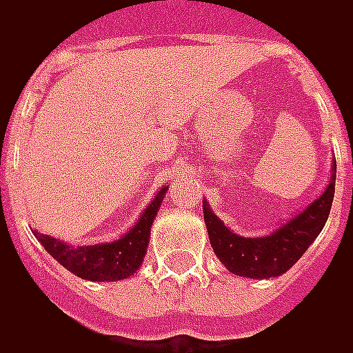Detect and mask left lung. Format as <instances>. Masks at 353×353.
Masks as SVG:
<instances>
[{
    "label": "left lung",
    "instance_id": "left-lung-1",
    "mask_svg": "<svg viewBox=\"0 0 353 353\" xmlns=\"http://www.w3.org/2000/svg\"><path fill=\"white\" fill-rule=\"evenodd\" d=\"M334 182L336 159L330 184L326 186L325 192L307 210L295 215L292 221L281 225L268 237L248 239L231 233V229H227L204 202V221L214 252L225 264L227 270L245 278L264 280L288 272L323 231L334 200Z\"/></svg>",
    "mask_w": 353,
    "mask_h": 353
}]
</instances>
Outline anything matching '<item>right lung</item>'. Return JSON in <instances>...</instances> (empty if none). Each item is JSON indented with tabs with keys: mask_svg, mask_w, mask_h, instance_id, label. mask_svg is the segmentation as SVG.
Segmentation results:
<instances>
[{
	"mask_svg": "<svg viewBox=\"0 0 353 353\" xmlns=\"http://www.w3.org/2000/svg\"><path fill=\"white\" fill-rule=\"evenodd\" d=\"M165 192H167V188H161L157 196L153 198V202L141 214L138 223L132 227V231H128L126 235H122L112 243L91 245V247H72L58 239L40 235L39 231H34V237L39 239L42 247L46 248L63 268H68L83 280H126L132 274H136V270L143 262L151 225H153V219H155L157 210L165 198Z\"/></svg>",
	"mask_w": 353,
	"mask_h": 353,
	"instance_id": "right-lung-1",
	"label": "right lung"
}]
</instances>
